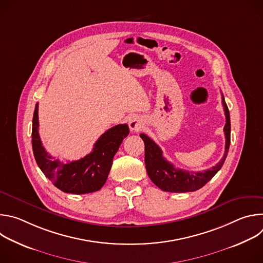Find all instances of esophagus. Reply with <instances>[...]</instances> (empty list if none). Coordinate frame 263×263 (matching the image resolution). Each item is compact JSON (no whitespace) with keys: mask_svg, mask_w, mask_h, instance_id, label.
Listing matches in <instances>:
<instances>
[{"mask_svg":"<svg viewBox=\"0 0 263 263\" xmlns=\"http://www.w3.org/2000/svg\"><path fill=\"white\" fill-rule=\"evenodd\" d=\"M144 123L140 117H133L129 122V128L131 131H139L143 127Z\"/></svg>","mask_w":263,"mask_h":263,"instance_id":"1","label":"esophagus"}]
</instances>
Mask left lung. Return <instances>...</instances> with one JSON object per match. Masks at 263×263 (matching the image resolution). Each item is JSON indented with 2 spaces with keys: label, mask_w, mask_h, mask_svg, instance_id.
Here are the masks:
<instances>
[{
  "label": "left lung",
  "mask_w": 263,
  "mask_h": 263,
  "mask_svg": "<svg viewBox=\"0 0 263 263\" xmlns=\"http://www.w3.org/2000/svg\"><path fill=\"white\" fill-rule=\"evenodd\" d=\"M221 103L223 106L226 125L223 127L226 145L224 153L220 161L209 170L204 172H189L181 168H176L173 163L168 162L162 155L161 148L145 134H140L144 142V163L146 173L152 182L163 192L168 193H189L198 191L209 181L221 168L227 158L230 146L231 123L228 106L221 95Z\"/></svg>",
  "instance_id": "obj_1"
}]
</instances>
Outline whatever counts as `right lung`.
Segmentation results:
<instances>
[{
  "label": "right lung",
  "instance_id": "add662e5",
  "mask_svg": "<svg viewBox=\"0 0 263 263\" xmlns=\"http://www.w3.org/2000/svg\"><path fill=\"white\" fill-rule=\"evenodd\" d=\"M128 134L129 127L126 124L112 127L100 136L91 153L79 160L64 163L54 159L43 146L39 134V104L35 105L32 147L36 163L57 189L66 194L84 195L100 191L108 178L112 160Z\"/></svg>",
  "mask_w": 263,
  "mask_h": 263
}]
</instances>
